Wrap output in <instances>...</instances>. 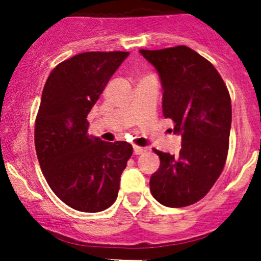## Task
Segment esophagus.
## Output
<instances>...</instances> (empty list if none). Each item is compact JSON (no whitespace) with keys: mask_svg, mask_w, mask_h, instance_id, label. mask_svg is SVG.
Returning a JSON list of instances; mask_svg holds the SVG:
<instances>
[{"mask_svg":"<svg viewBox=\"0 0 261 261\" xmlns=\"http://www.w3.org/2000/svg\"><path fill=\"white\" fill-rule=\"evenodd\" d=\"M145 151H146L145 148H141V146H134V153H135L136 155L145 153Z\"/></svg>","mask_w":261,"mask_h":261,"instance_id":"obj_1","label":"esophagus"}]
</instances>
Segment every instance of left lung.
Instances as JSON below:
<instances>
[{"label": "left lung", "instance_id": "8db88e82", "mask_svg": "<svg viewBox=\"0 0 261 261\" xmlns=\"http://www.w3.org/2000/svg\"><path fill=\"white\" fill-rule=\"evenodd\" d=\"M140 53L158 71L163 116L173 121V133L182 136L178 155L153 149L161 166L150 177V192L164 206H189L208 194L226 164L229 92L216 67L186 45Z\"/></svg>", "mask_w": 261, "mask_h": 261}]
</instances>
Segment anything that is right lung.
I'll use <instances>...</instances> for the list:
<instances>
[{"mask_svg":"<svg viewBox=\"0 0 261 261\" xmlns=\"http://www.w3.org/2000/svg\"><path fill=\"white\" fill-rule=\"evenodd\" d=\"M128 52H84L58 63L43 88L34 143L52 191L70 208L97 213L117 199L133 154L126 141L88 134V113Z\"/></svg>","mask_w":261,"mask_h":261,"instance_id":"right-lung-1","label":"right lung"}]
</instances>
